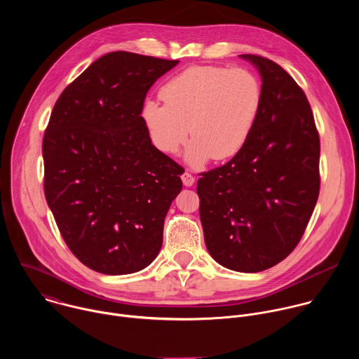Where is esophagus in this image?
<instances>
[{"label": "esophagus", "instance_id": "34e87169", "mask_svg": "<svg viewBox=\"0 0 359 359\" xmlns=\"http://www.w3.org/2000/svg\"><path fill=\"white\" fill-rule=\"evenodd\" d=\"M182 182H183V184H184L186 187H190V186L194 184V177H193L189 172H184V173L182 175Z\"/></svg>", "mask_w": 359, "mask_h": 359}]
</instances>
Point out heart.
Segmentation results:
<instances>
[{
	"instance_id": "b5f03b06",
	"label": "heart",
	"mask_w": 359,
	"mask_h": 359,
	"mask_svg": "<svg viewBox=\"0 0 359 359\" xmlns=\"http://www.w3.org/2000/svg\"><path fill=\"white\" fill-rule=\"evenodd\" d=\"M165 102L147 99L142 118L151 143L176 155L189 139L184 161L201 168L226 161L245 146L263 105L259 78L244 68L190 67L161 90Z\"/></svg>"
}]
</instances>
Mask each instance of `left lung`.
<instances>
[{
	"instance_id": "8db88e82",
	"label": "left lung",
	"mask_w": 359,
	"mask_h": 359,
	"mask_svg": "<svg viewBox=\"0 0 359 359\" xmlns=\"http://www.w3.org/2000/svg\"><path fill=\"white\" fill-rule=\"evenodd\" d=\"M262 76L263 105L245 146L197 180L204 243L238 273L267 270L295 248L320 191V136L297 82L276 62L240 55Z\"/></svg>"
}]
</instances>
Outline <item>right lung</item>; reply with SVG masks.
<instances>
[{"label":"right lung","instance_id":"add662e5","mask_svg":"<svg viewBox=\"0 0 359 359\" xmlns=\"http://www.w3.org/2000/svg\"><path fill=\"white\" fill-rule=\"evenodd\" d=\"M179 61L109 53L58 97L42 140L43 190L75 257L122 276L147 267L182 190V168L151 144L142 107Z\"/></svg>","mask_w":359,"mask_h":359}]
</instances>
